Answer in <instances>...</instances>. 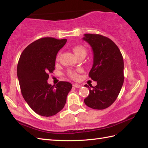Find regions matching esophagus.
Wrapping results in <instances>:
<instances>
[{
	"instance_id": "34e87169",
	"label": "esophagus",
	"mask_w": 148,
	"mask_h": 148,
	"mask_svg": "<svg viewBox=\"0 0 148 148\" xmlns=\"http://www.w3.org/2000/svg\"><path fill=\"white\" fill-rule=\"evenodd\" d=\"M73 86L75 88H79L81 87V85H80V84H74Z\"/></svg>"
}]
</instances>
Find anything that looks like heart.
<instances>
[{
    "instance_id": "1",
    "label": "heart",
    "mask_w": 148,
    "mask_h": 148,
    "mask_svg": "<svg viewBox=\"0 0 148 148\" xmlns=\"http://www.w3.org/2000/svg\"><path fill=\"white\" fill-rule=\"evenodd\" d=\"M72 51H73L74 54L76 55V56L81 55V54H86L85 48L81 45H76V46H74L73 48H72ZM59 56H60V55L58 54L56 58L58 59ZM68 76L73 79H77L79 78V74H78L77 72L73 71H69L68 72Z\"/></svg>"
}]
</instances>
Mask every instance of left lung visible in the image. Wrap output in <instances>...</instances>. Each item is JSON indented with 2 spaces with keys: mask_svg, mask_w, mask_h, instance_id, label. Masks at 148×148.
I'll return each mask as SVG.
<instances>
[{
  "mask_svg": "<svg viewBox=\"0 0 148 148\" xmlns=\"http://www.w3.org/2000/svg\"><path fill=\"white\" fill-rule=\"evenodd\" d=\"M83 40L92 48L93 64L89 77L97 83L95 86L85 84L90 94L84 100L94 109H104L111 106L120 92L124 82V62L120 50L111 39L99 34H86Z\"/></svg>",
  "mask_w": 148,
  "mask_h": 148,
  "instance_id": "left-lung-1",
  "label": "left lung"
}]
</instances>
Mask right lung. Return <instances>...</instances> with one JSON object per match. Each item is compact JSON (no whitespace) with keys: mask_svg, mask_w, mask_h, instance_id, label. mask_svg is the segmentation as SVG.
I'll use <instances>...</instances> for the list:
<instances>
[{"mask_svg":"<svg viewBox=\"0 0 148 148\" xmlns=\"http://www.w3.org/2000/svg\"><path fill=\"white\" fill-rule=\"evenodd\" d=\"M67 39L43 37L23 50L17 66V76L25 100L34 112L52 116L64 108L72 84L60 81L56 86L48 83L49 74L55 70L56 56Z\"/></svg>","mask_w":148,"mask_h":148,"instance_id":"obj_1","label":"right lung"}]
</instances>
